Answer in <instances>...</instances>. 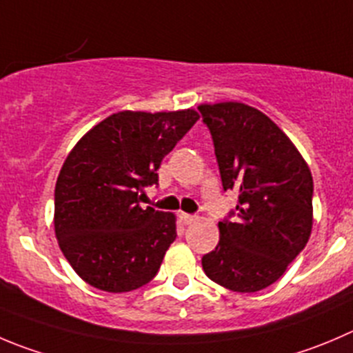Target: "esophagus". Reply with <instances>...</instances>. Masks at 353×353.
<instances>
[{
	"instance_id": "obj_1",
	"label": "esophagus",
	"mask_w": 353,
	"mask_h": 353,
	"mask_svg": "<svg viewBox=\"0 0 353 353\" xmlns=\"http://www.w3.org/2000/svg\"><path fill=\"white\" fill-rule=\"evenodd\" d=\"M180 220H182L183 225H190L197 220L196 214H189V213H180Z\"/></svg>"
}]
</instances>
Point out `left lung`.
<instances>
[{"instance_id":"left-lung-1","label":"left lung","mask_w":353,"mask_h":353,"mask_svg":"<svg viewBox=\"0 0 353 353\" xmlns=\"http://www.w3.org/2000/svg\"><path fill=\"white\" fill-rule=\"evenodd\" d=\"M197 109L213 139L223 190H239L236 210L218 221L220 241L203 256V268L227 290H265L307 246L312 173L286 133L254 107L221 102Z\"/></svg>"}]
</instances>
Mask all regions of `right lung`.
<instances>
[{
	"label": "right lung",
	"mask_w": 353,
	"mask_h": 353,
	"mask_svg": "<svg viewBox=\"0 0 353 353\" xmlns=\"http://www.w3.org/2000/svg\"><path fill=\"white\" fill-rule=\"evenodd\" d=\"M199 114L123 110L93 126L70 150L55 185V236L90 286L126 293L156 277L176 239L174 214L140 208L157 185L164 156Z\"/></svg>",
	"instance_id": "obj_1"
}]
</instances>
